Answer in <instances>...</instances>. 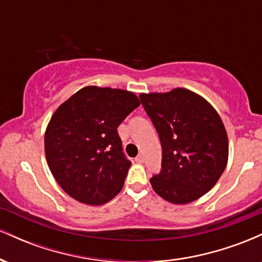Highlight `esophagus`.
Returning <instances> with one entry per match:
<instances>
[{
  "label": "esophagus",
  "mask_w": 262,
  "mask_h": 262,
  "mask_svg": "<svg viewBox=\"0 0 262 262\" xmlns=\"http://www.w3.org/2000/svg\"><path fill=\"white\" fill-rule=\"evenodd\" d=\"M135 162H138V164H141V162H144V156L143 155H138L137 158H135Z\"/></svg>",
  "instance_id": "34e87169"
}]
</instances>
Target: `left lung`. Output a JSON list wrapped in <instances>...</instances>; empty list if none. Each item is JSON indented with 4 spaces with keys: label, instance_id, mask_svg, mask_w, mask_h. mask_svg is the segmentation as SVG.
<instances>
[{
    "label": "left lung",
    "instance_id": "8db88e82",
    "mask_svg": "<svg viewBox=\"0 0 262 262\" xmlns=\"http://www.w3.org/2000/svg\"><path fill=\"white\" fill-rule=\"evenodd\" d=\"M141 104L160 138L161 171L150 179L159 196L175 204L202 197L228 162V137L221 117L203 97L186 89L141 93Z\"/></svg>",
    "mask_w": 262,
    "mask_h": 262
}]
</instances>
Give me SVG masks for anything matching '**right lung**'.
Here are the masks:
<instances>
[{"label":"right lung","mask_w":262,"mask_h":262,"mask_svg":"<svg viewBox=\"0 0 262 262\" xmlns=\"http://www.w3.org/2000/svg\"><path fill=\"white\" fill-rule=\"evenodd\" d=\"M139 104L133 92L87 86L55 111L45 130V156L69 196L95 206L121 192L132 162L117 128Z\"/></svg>","instance_id":"obj_1"}]
</instances>
